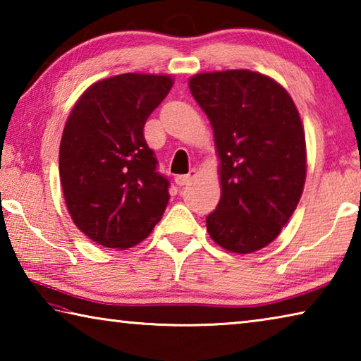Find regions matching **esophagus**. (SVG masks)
<instances>
[{"label":"esophagus","mask_w":361,"mask_h":361,"mask_svg":"<svg viewBox=\"0 0 361 361\" xmlns=\"http://www.w3.org/2000/svg\"><path fill=\"white\" fill-rule=\"evenodd\" d=\"M194 176H195V170L192 169V170H189L188 175H176L175 176V183L178 186H185V185H188V183L194 178Z\"/></svg>","instance_id":"1"}]
</instances>
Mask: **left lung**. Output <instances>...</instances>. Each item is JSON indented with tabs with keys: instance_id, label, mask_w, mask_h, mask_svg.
<instances>
[{
	"instance_id": "left-lung-1",
	"label": "left lung",
	"mask_w": 361,
	"mask_h": 361,
	"mask_svg": "<svg viewBox=\"0 0 361 361\" xmlns=\"http://www.w3.org/2000/svg\"><path fill=\"white\" fill-rule=\"evenodd\" d=\"M189 89L219 157L221 199L207 231L231 253H253L276 239L301 199L307 161L298 108L279 82L250 70L199 73Z\"/></svg>"
}]
</instances>
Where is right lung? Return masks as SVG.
<instances>
[{
	"instance_id": "add662e5",
	"label": "right lung",
	"mask_w": 361,
	"mask_h": 361,
	"mask_svg": "<svg viewBox=\"0 0 361 361\" xmlns=\"http://www.w3.org/2000/svg\"><path fill=\"white\" fill-rule=\"evenodd\" d=\"M172 85L167 75L102 79L66 119L59 152L66 209L78 229L103 247L137 245L166 212L170 185L156 170L143 129Z\"/></svg>"
}]
</instances>
